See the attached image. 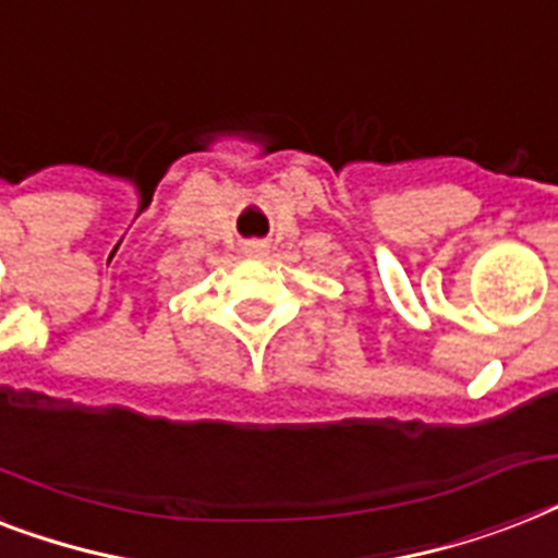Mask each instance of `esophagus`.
<instances>
[{"mask_svg": "<svg viewBox=\"0 0 558 558\" xmlns=\"http://www.w3.org/2000/svg\"><path fill=\"white\" fill-rule=\"evenodd\" d=\"M266 252H269V243H264V240H248V243H246V255L248 257H264Z\"/></svg>", "mask_w": 558, "mask_h": 558, "instance_id": "1", "label": "esophagus"}]
</instances>
